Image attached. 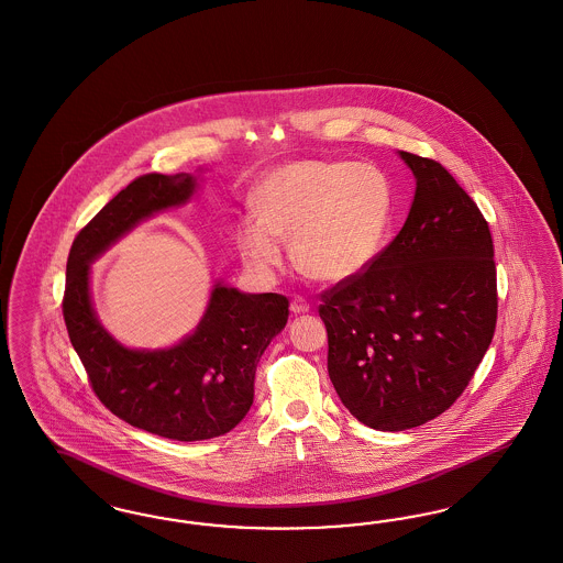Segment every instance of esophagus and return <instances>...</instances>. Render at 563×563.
<instances>
[{"mask_svg":"<svg viewBox=\"0 0 563 563\" xmlns=\"http://www.w3.org/2000/svg\"><path fill=\"white\" fill-rule=\"evenodd\" d=\"M291 312L292 314H306V312H310V303L303 297H292Z\"/></svg>","mask_w":563,"mask_h":563,"instance_id":"1","label":"esophagus"}]
</instances>
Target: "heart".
<instances>
[{
    "label": "heart",
    "mask_w": 563,
    "mask_h": 563,
    "mask_svg": "<svg viewBox=\"0 0 563 563\" xmlns=\"http://www.w3.org/2000/svg\"><path fill=\"white\" fill-rule=\"evenodd\" d=\"M260 213L245 218L236 243L251 271L271 272L285 260L320 283H341L366 271L382 253L394 218V188L379 167L341 161H295L257 184Z\"/></svg>",
    "instance_id": "b5f03b06"
}]
</instances>
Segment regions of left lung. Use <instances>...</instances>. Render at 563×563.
<instances>
[{"label": "left lung", "mask_w": 563, "mask_h": 563, "mask_svg": "<svg viewBox=\"0 0 563 563\" xmlns=\"http://www.w3.org/2000/svg\"><path fill=\"white\" fill-rule=\"evenodd\" d=\"M417 190L402 230L354 278L322 292L329 377L368 428H419L449 410L495 338L488 222L433 158L400 153Z\"/></svg>", "instance_id": "8db88e82"}]
</instances>
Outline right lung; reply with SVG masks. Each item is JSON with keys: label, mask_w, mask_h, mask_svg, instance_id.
<instances>
[{"label": "right lung", "mask_w": 563, "mask_h": 563, "mask_svg": "<svg viewBox=\"0 0 563 563\" xmlns=\"http://www.w3.org/2000/svg\"><path fill=\"white\" fill-rule=\"evenodd\" d=\"M188 174H146L128 184L79 230L68 251L63 316L98 400L119 419L178 442L224 435L253 405L255 368L289 318L278 292L216 285L197 331L169 350H130L91 308L90 264L119 236L161 209L188 201Z\"/></svg>", "instance_id": "1"}]
</instances>
